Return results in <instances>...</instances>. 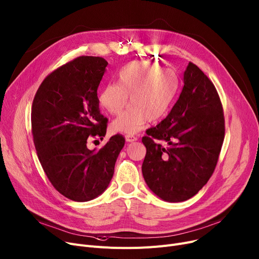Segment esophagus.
I'll list each match as a JSON object with an SVG mask.
<instances>
[{"label":"esophagus","instance_id":"esophagus-1","mask_svg":"<svg viewBox=\"0 0 259 259\" xmlns=\"http://www.w3.org/2000/svg\"><path fill=\"white\" fill-rule=\"evenodd\" d=\"M125 140H126V142H128V143H132V142L137 141V137H136V136H133V135H126V136H125Z\"/></svg>","mask_w":259,"mask_h":259}]
</instances>
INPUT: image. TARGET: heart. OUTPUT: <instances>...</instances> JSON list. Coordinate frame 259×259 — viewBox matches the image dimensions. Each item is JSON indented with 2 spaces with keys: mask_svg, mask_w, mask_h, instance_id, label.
<instances>
[{
  "mask_svg": "<svg viewBox=\"0 0 259 259\" xmlns=\"http://www.w3.org/2000/svg\"><path fill=\"white\" fill-rule=\"evenodd\" d=\"M179 89V78L170 68L136 61L127 64L117 74V84H108L102 90L99 101L110 114L122 112L128 103L131 106L111 123L113 132L132 135L141 131L147 120L162 118L173 103Z\"/></svg>",
  "mask_w": 259,
  "mask_h": 259,
  "instance_id": "heart-1",
  "label": "heart"
}]
</instances>
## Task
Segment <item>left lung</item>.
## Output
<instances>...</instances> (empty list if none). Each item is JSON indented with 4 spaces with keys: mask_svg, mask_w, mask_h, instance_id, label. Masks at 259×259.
Instances as JSON below:
<instances>
[{
    "mask_svg": "<svg viewBox=\"0 0 259 259\" xmlns=\"http://www.w3.org/2000/svg\"><path fill=\"white\" fill-rule=\"evenodd\" d=\"M183 83L168 115L143 137L147 148L144 179L155 195L170 203L191 199L207 183L225 135L221 100L207 76L189 62ZM154 139L168 146L162 147Z\"/></svg>",
    "mask_w": 259,
    "mask_h": 259,
    "instance_id": "left-lung-1",
    "label": "left lung"
}]
</instances>
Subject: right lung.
Returning <instances> with one entry per match:
<instances>
[{
  "label": "right lung",
  "instance_id": "obj_1",
  "mask_svg": "<svg viewBox=\"0 0 259 259\" xmlns=\"http://www.w3.org/2000/svg\"><path fill=\"white\" fill-rule=\"evenodd\" d=\"M108 62L81 56L51 73L34 97L33 141L47 177L67 199L88 202L105 192L125 145L113 135L100 150H90V136L103 140L107 118L99 108L98 88Z\"/></svg>",
  "mask_w": 259,
  "mask_h": 259
}]
</instances>
